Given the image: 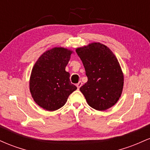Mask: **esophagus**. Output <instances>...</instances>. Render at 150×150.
I'll return each mask as SVG.
<instances>
[{
    "instance_id": "1",
    "label": "esophagus",
    "mask_w": 150,
    "mask_h": 150,
    "mask_svg": "<svg viewBox=\"0 0 150 150\" xmlns=\"http://www.w3.org/2000/svg\"><path fill=\"white\" fill-rule=\"evenodd\" d=\"M82 82H79L76 85V86H77V89H80V87H81V86H82Z\"/></svg>"
}]
</instances>
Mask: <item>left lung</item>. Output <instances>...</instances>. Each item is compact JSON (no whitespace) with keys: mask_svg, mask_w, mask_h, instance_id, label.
Here are the masks:
<instances>
[{"mask_svg":"<svg viewBox=\"0 0 150 150\" xmlns=\"http://www.w3.org/2000/svg\"><path fill=\"white\" fill-rule=\"evenodd\" d=\"M88 80L80 88L89 106L105 111L112 107L123 92L124 76L111 50L99 42L77 48Z\"/></svg>","mask_w":150,"mask_h":150,"instance_id":"8db88e82","label":"left lung"}]
</instances>
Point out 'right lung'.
Masks as SVG:
<instances>
[{
  "mask_svg": "<svg viewBox=\"0 0 150 150\" xmlns=\"http://www.w3.org/2000/svg\"><path fill=\"white\" fill-rule=\"evenodd\" d=\"M72 50L54 47L43 53L34 65L30 78V90L36 104L49 111L59 109L66 103L76 86L70 80L65 67Z\"/></svg>",
  "mask_w": 150,
  "mask_h": 150,
  "instance_id": "add662e5",
  "label": "right lung"
}]
</instances>
